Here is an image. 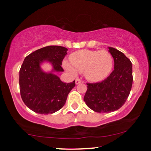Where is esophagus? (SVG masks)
Masks as SVG:
<instances>
[{
	"label": "esophagus",
	"mask_w": 151,
	"mask_h": 151,
	"mask_svg": "<svg viewBox=\"0 0 151 151\" xmlns=\"http://www.w3.org/2000/svg\"><path fill=\"white\" fill-rule=\"evenodd\" d=\"M82 81L80 80L79 78H77V79L76 80V84H79L80 83H81Z\"/></svg>",
	"instance_id": "34e87169"
}]
</instances>
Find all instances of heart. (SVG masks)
<instances>
[{"mask_svg": "<svg viewBox=\"0 0 151 151\" xmlns=\"http://www.w3.org/2000/svg\"><path fill=\"white\" fill-rule=\"evenodd\" d=\"M70 61H63V67L72 76L83 71L90 82H99L108 77L113 68L112 55L106 50H80L70 55Z\"/></svg>", "mask_w": 151, "mask_h": 151, "instance_id": "heart-1", "label": "heart"}]
</instances>
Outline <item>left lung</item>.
Masks as SVG:
<instances>
[{
  "label": "left lung",
  "instance_id": "8db88e82",
  "mask_svg": "<svg viewBox=\"0 0 151 151\" xmlns=\"http://www.w3.org/2000/svg\"><path fill=\"white\" fill-rule=\"evenodd\" d=\"M114 60V70L104 81L87 84L84 101L95 112L110 113L124 104L133 84V67L130 60L117 49L109 47Z\"/></svg>",
  "mask_w": 151,
  "mask_h": 151
}]
</instances>
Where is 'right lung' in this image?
I'll use <instances>...</instances> for the list:
<instances>
[{
  "label": "right lung",
  "mask_w": 151,
  "mask_h": 151,
  "mask_svg": "<svg viewBox=\"0 0 151 151\" xmlns=\"http://www.w3.org/2000/svg\"><path fill=\"white\" fill-rule=\"evenodd\" d=\"M67 48L48 46L39 49L24 58L19 71L20 92L29 109L39 114L53 113L63 108L68 94L76 86L62 82L55 73L63 72L62 61L67 54ZM50 63L52 70L43 71L41 65Z\"/></svg>",
  "instance_id": "add662e5"
}]
</instances>
